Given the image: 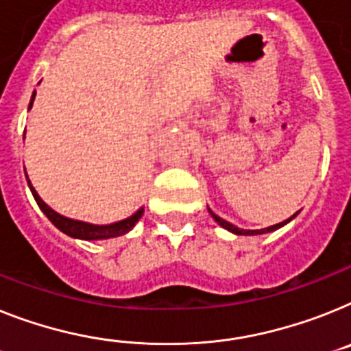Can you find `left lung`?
I'll list each match as a JSON object with an SVG mask.
<instances>
[{
  "mask_svg": "<svg viewBox=\"0 0 351 351\" xmlns=\"http://www.w3.org/2000/svg\"><path fill=\"white\" fill-rule=\"evenodd\" d=\"M208 212H210V216L214 217V221H217V225H221V226H223V228H226V230H228V232H232V234H237V235H258V234H267V232L278 230L280 226L287 225V223H289V221L293 219V217H296V214H294V216H291L289 219L282 221V223H278V225H273V226H267V228H262V230H243V228H237V226H235V225H232V223H228V221H225V219H223V217L216 216V214H214V212H212L210 208H208Z\"/></svg>",
  "mask_w": 351,
  "mask_h": 351,
  "instance_id": "8db88e82",
  "label": "left lung"
}]
</instances>
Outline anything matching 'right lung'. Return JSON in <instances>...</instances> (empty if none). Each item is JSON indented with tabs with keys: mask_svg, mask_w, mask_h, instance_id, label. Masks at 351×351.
Wrapping results in <instances>:
<instances>
[{
	"mask_svg": "<svg viewBox=\"0 0 351 351\" xmlns=\"http://www.w3.org/2000/svg\"><path fill=\"white\" fill-rule=\"evenodd\" d=\"M34 99H35V93L32 94V99H30V105L28 108H32L34 105ZM25 175H26V169H25ZM26 180H28V187H30L32 194H34L35 202L37 205L40 207V210L46 214L49 221H51L53 225L57 226L58 230L64 232L66 235L69 237H75V239H84V241H99V239H112V237H119V235H125L132 230L135 226V223L143 217L144 214V208H139V210L135 212L134 216L126 217L123 221H117V223H112V225H90V223H85V221H76V219H71V217L66 216H60L58 212L53 210L51 207H48L46 203L40 199V196L37 194V191L34 189V185H32L30 178L26 175Z\"/></svg>",
	"mask_w": 351,
	"mask_h": 351,
	"instance_id": "1",
	"label": "right lung"
}]
</instances>
